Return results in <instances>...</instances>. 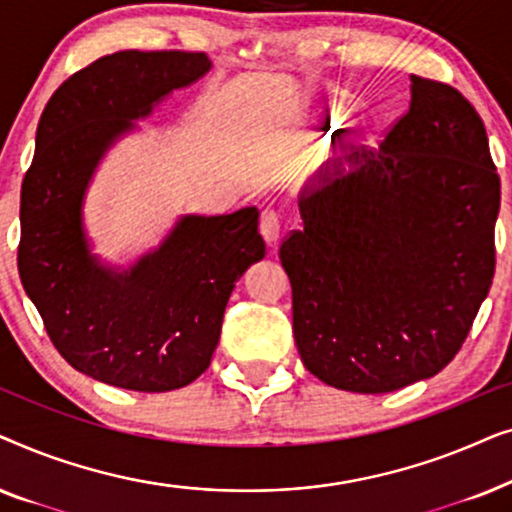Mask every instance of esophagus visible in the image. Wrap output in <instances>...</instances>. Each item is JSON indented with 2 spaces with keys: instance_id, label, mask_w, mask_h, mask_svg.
<instances>
[{
  "instance_id": "esophagus-1",
  "label": "esophagus",
  "mask_w": 512,
  "mask_h": 512,
  "mask_svg": "<svg viewBox=\"0 0 512 512\" xmlns=\"http://www.w3.org/2000/svg\"><path fill=\"white\" fill-rule=\"evenodd\" d=\"M282 233H284L282 216H279V212H275V209H265L261 216V235H263V240L268 242L270 249L277 247Z\"/></svg>"
}]
</instances>
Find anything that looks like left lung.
Masks as SVG:
<instances>
[{"label": "left lung", "mask_w": 512, "mask_h": 512, "mask_svg": "<svg viewBox=\"0 0 512 512\" xmlns=\"http://www.w3.org/2000/svg\"><path fill=\"white\" fill-rule=\"evenodd\" d=\"M410 81L384 142L321 167L298 198L303 230L279 247L300 359L354 394L440 373L496 268L501 181L485 123L457 88Z\"/></svg>", "instance_id": "8db88e82"}]
</instances>
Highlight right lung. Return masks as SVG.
<instances>
[{"instance_id": "add662e5", "label": "right lung", "mask_w": 512, "mask_h": 512, "mask_svg": "<svg viewBox=\"0 0 512 512\" xmlns=\"http://www.w3.org/2000/svg\"><path fill=\"white\" fill-rule=\"evenodd\" d=\"M209 67L205 53L104 55L39 118L20 191V282L62 359L111 387L156 394L205 373L235 282L265 256L256 207L184 216L128 270L102 265L83 233V195L104 151Z\"/></svg>"}]
</instances>
